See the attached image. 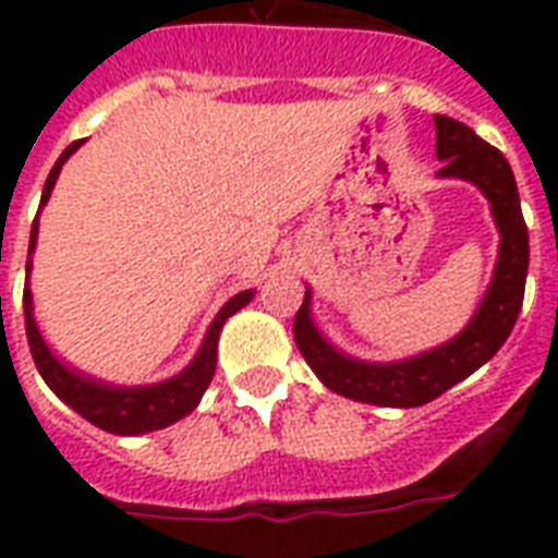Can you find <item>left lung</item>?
<instances>
[{
    "label": "left lung",
    "mask_w": 558,
    "mask_h": 558,
    "mask_svg": "<svg viewBox=\"0 0 558 558\" xmlns=\"http://www.w3.org/2000/svg\"><path fill=\"white\" fill-rule=\"evenodd\" d=\"M434 126L437 159L442 161L437 177L472 182L489 199L495 228L501 234L498 260L484 301L477 304L466 327L440 348L399 362H362L327 341L313 322V292L306 287L304 304L295 315V344L301 356L327 388L367 405L416 408L446 393L501 350L524 301L530 240L510 161L475 135L472 126L454 118L434 116Z\"/></svg>",
    "instance_id": "left-lung-1"
}]
</instances>
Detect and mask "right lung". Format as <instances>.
Listing matches in <instances>:
<instances>
[{
  "mask_svg": "<svg viewBox=\"0 0 558 558\" xmlns=\"http://www.w3.org/2000/svg\"><path fill=\"white\" fill-rule=\"evenodd\" d=\"M81 144L83 142L69 144L63 150V156H60L54 168H51V173H48L46 179V187H43L39 210H43V205H46L48 196H51V187H54L65 159H69ZM39 210L37 219H34V226H31L28 263H25L28 278L31 257H34V248H37ZM28 278H25L22 306H25L28 348L39 376H43L48 388L54 390L65 405L74 408L83 420H89L92 425H98V428H104V432L109 434H121V437H135V434L168 428V425H173L177 420L187 416L193 408L199 405L202 393L208 390L210 379H214V371H217V344L219 332H222V324H226L236 310H243V306L254 298V289H245V292H236L231 301H226V306L219 310L217 318L210 322L208 332H205V339H202L193 362L182 373H177V376H170V379L165 381H156V385H112V381L95 379L89 373L65 365L63 359H57L54 353H51V348H48L46 339H43V332H39L37 322H34V298H31Z\"/></svg>",
  "mask_w": 558,
  "mask_h": 558,
  "instance_id": "obj_1",
  "label": "right lung"
}]
</instances>
